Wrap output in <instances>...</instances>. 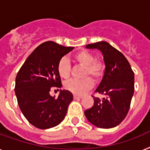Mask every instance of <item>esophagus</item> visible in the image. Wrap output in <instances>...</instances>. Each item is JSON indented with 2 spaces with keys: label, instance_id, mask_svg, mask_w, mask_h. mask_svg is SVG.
Segmentation results:
<instances>
[{
  "label": "esophagus",
  "instance_id": "esophagus-1",
  "mask_svg": "<svg viewBox=\"0 0 150 150\" xmlns=\"http://www.w3.org/2000/svg\"><path fill=\"white\" fill-rule=\"evenodd\" d=\"M82 98L81 96H76V95H74V98L75 99H81Z\"/></svg>",
  "mask_w": 150,
  "mask_h": 150
}]
</instances>
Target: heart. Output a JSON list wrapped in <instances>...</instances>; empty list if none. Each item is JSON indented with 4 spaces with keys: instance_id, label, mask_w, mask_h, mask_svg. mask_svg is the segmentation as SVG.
Instances as JSON below:
<instances>
[{
    "instance_id": "1",
    "label": "heart",
    "mask_w": 150,
    "mask_h": 150,
    "mask_svg": "<svg viewBox=\"0 0 150 150\" xmlns=\"http://www.w3.org/2000/svg\"><path fill=\"white\" fill-rule=\"evenodd\" d=\"M76 62L86 67L84 77L90 75L93 79H98L103 75L104 65L100 62H96L95 56L86 51H81L74 55ZM58 72L62 79H68L71 72V66L66 58H62L58 64ZM93 86V82L90 78L83 80L71 79L64 83V88L75 95H83Z\"/></svg>"
}]
</instances>
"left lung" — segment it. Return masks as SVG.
<instances>
[{
    "label": "left lung",
    "mask_w": 150,
    "mask_h": 150,
    "mask_svg": "<svg viewBox=\"0 0 150 150\" xmlns=\"http://www.w3.org/2000/svg\"><path fill=\"white\" fill-rule=\"evenodd\" d=\"M99 50L103 56L105 71L95 92L105 97L94 98L92 108L85 111L90 123L103 129L117 126L126 118L134 94V73L126 57L106 41L86 46Z\"/></svg>",
    "instance_id": "1"
}]
</instances>
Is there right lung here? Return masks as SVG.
<instances>
[{
    "label": "right lung",
    "mask_w": 150,
    "mask_h": 150,
    "mask_svg": "<svg viewBox=\"0 0 150 150\" xmlns=\"http://www.w3.org/2000/svg\"><path fill=\"white\" fill-rule=\"evenodd\" d=\"M74 47L54 41L41 44L28 56L15 79V95L24 117L35 127L47 129L60 124L73 100L69 90L60 89L58 98L50 95L52 87L62 86L58 64Z\"/></svg>",
    "instance_id": "add662e5"
}]
</instances>
